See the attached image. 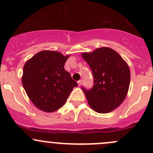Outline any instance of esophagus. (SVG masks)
Listing matches in <instances>:
<instances>
[{"instance_id":"obj_1","label":"esophagus","mask_w":153,"mask_h":153,"mask_svg":"<svg viewBox=\"0 0 153 153\" xmlns=\"http://www.w3.org/2000/svg\"><path fill=\"white\" fill-rule=\"evenodd\" d=\"M77 83H78V85L80 86V85H81V84H82V80L81 79L79 80V81L77 82Z\"/></svg>"}]
</instances>
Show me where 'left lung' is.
<instances>
[{"mask_svg":"<svg viewBox=\"0 0 153 153\" xmlns=\"http://www.w3.org/2000/svg\"><path fill=\"white\" fill-rule=\"evenodd\" d=\"M94 76V86L82 90L91 108L96 112L112 111L123 102L130 83L127 63L111 48L102 47L91 53H82Z\"/></svg>","mask_w":153,"mask_h":153,"instance_id":"1","label":"left lung"}]
</instances>
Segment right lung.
Returning <instances> with one entry per match:
<instances>
[{
	"instance_id": "right-lung-1",
	"label": "right lung",
	"mask_w": 153,
	"mask_h": 153,
	"mask_svg": "<svg viewBox=\"0 0 153 153\" xmlns=\"http://www.w3.org/2000/svg\"><path fill=\"white\" fill-rule=\"evenodd\" d=\"M69 55L42 51L26 62L22 84L27 96L39 109L53 112L65 103L77 82L64 68Z\"/></svg>"
}]
</instances>
